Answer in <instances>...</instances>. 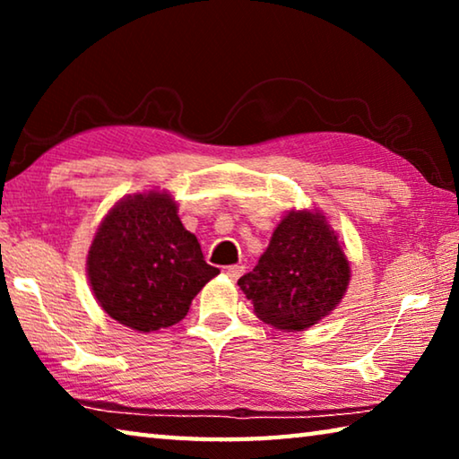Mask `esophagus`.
I'll return each mask as SVG.
<instances>
[{
	"mask_svg": "<svg viewBox=\"0 0 459 459\" xmlns=\"http://www.w3.org/2000/svg\"><path fill=\"white\" fill-rule=\"evenodd\" d=\"M243 271H245L243 265H230V267L224 269V273H227L232 279V281H237V279L243 275Z\"/></svg>",
	"mask_w": 459,
	"mask_h": 459,
	"instance_id": "esophagus-1",
	"label": "esophagus"
}]
</instances>
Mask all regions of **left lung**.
I'll use <instances>...</instances> for the list:
<instances>
[{
  "mask_svg": "<svg viewBox=\"0 0 459 459\" xmlns=\"http://www.w3.org/2000/svg\"><path fill=\"white\" fill-rule=\"evenodd\" d=\"M351 279L338 237L320 212H290L251 273L238 279L255 314L279 330H306L340 304Z\"/></svg>",
  "mask_w": 459,
  "mask_h": 459,
  "instance_id": "obj_1",
  "label": "left lung"
}]
</instances>
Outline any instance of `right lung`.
<instances>
[{
  "instance_id": "add662e5",
  "label": "right lung",
  "mask_w": 459,
  "mask_h": 459,
  "mask_svg": "<svg viewBox=\"0 0 459 459\" xmlns=\"http://www.w3.org/2000/svg\"><path fill=\"white\" fill-rule=\"evenodd\" d=\"M89 279L100 307L129 328L153 332L188 314L221 271L182 227L168 194H135L105 216L89 251Z\"/></svg>"
}]
</instances>
